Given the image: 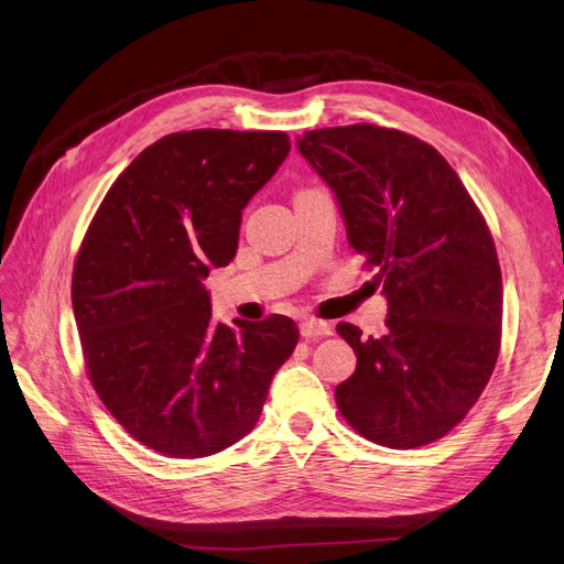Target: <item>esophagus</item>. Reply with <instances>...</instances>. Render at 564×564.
Masks as SVG:
<instances>
[{"label":"esophagus","instance_id":"1","mask_svg":"<svg viewBox=\"0 0 564 564\" xmlns=\"http://www.w3.org/2000/svg\"><path fill=\"white\" fill-rule=\"evenodd\" d=\"M334 327L329 322H322V319H313V317H305L301 322V336L303 338H322V336H332Z\"/></svg>","mask_w":564,"mask_h":564}]
</instances>
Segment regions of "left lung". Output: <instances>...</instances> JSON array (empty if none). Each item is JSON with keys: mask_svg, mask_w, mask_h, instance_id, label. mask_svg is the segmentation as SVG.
<instances>
[{"mask_svg": "<svg viewBox=\"0 0 564 564\" xmlns=\"http://www.w3.org/2000/svg\"><path fill=\"white\" fill-rule=\"evenodd\" d=\"M296 148L388 301L386 336L336 327L357 355L336 404L377 445H429L468 414L497 365L503 286L491 232L447 160L404 131L317 129Z\"/></svg>", "mask_w": 564, "mask_h": 564, "instance_id": "obj_1", "label": "left lung"}]
</instances>
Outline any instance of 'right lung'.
I'll return each instance as SVG.
<instances>
[{
    "label": "right lung",
    "mask_w": 564,
    "mask_h": 564,
    "mask_svg": "<svg viewBox=\"0 0 564 564\" xmlns=\"http://www.w3.org/2000/svg\"><path fill=\"white\" fill-rule=\"evenodd\" d=\"M284 131L197 129L148 145L84 237L73 311L98 398L145 447L202 458L242 440L299 344L292 317L214 322L204 280L289 155Z\"/></svg>",
    "instance_id": "1"
}]
</instances>
